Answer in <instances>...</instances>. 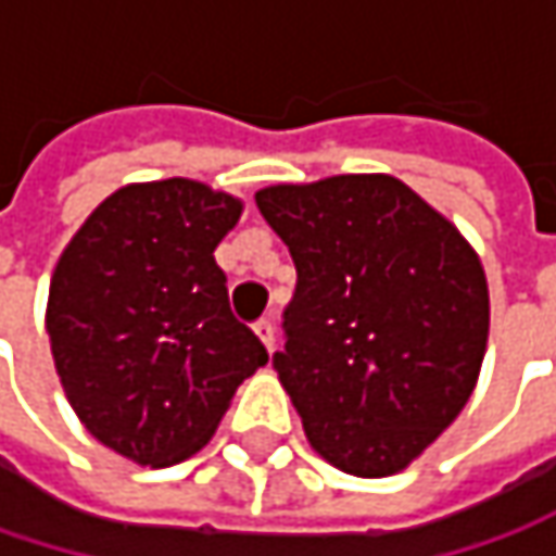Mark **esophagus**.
Listing matches in <instances>:
<instances>
[{
  "label": "esophagus",
  "instance_id": "esophagus-1",
  "mask_svg": "<svg viewBox=\"0 0 556 556\" xmlns=\"http://www.w3.org/2000/svg\"><path fill=\"white\" fill-rule=\"evenodd\" d=\"M254 334L261 338V344H264L267 351H274V344H277V334H274V325H270L267 318L254 325Z\"/></svg>",
  "mask_w": 556,
  "mask_h": 556
}]
</instances>
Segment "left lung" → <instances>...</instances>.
<instances>
[{"instance_id": "1", "label": "left lung", "mask_w": 556, "mask_h": 556, "mask_svg": "<svg viewBox=\"0 0 556 556\" xmlns=\"http://www.w3.org/2000/svg\"><path fill=\"white\" fill-rule=\"evenodd\" d=\"M254 199L299 277L274 367L312 451L367 480L405 470L477 387L490 338L480 254L389 173Z\"/></svg>"}]
</instances>
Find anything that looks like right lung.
Segmentation results:
<instances>
[{
  "instance_id": "1",
  "label": "right lung",
  "mask_w": 556,
  "mask_h": 556,
  "mask_svg": "<svg viewBox=\"0 0 556 556\" xmlns=\"http://www.w3.org/2000/svg\"><path fill=\"white\" fill-rule=\"evenodd\" d=\"M241 212L199 179L131 182L56 261L45 325L60 387L99 444L141 467L202 451L235 389L267 364L215 264Z\"/></svg>"
}]
</instances>
